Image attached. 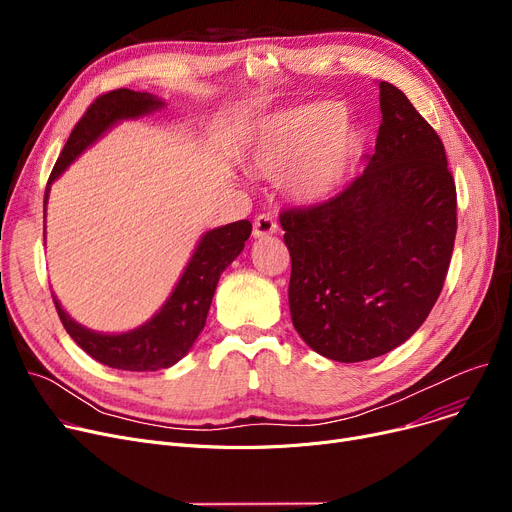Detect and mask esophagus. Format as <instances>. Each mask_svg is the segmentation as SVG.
<instances>
[{
	"label": "esophagus",
	"instance_id": "1",
	"mask_svg": "<svg viewBox=\"0 0 512 512\" xmlns=\"http://www.w3.org/2000/svg\"><path fill=\"white\" fill-rule=\"evenodd\" d=\"M277 231H279V225H277V221L273 217H270V215H260L254 221L252 235L256 239H262V237H268V235H275Z\"/></svg>",
	"mask_w": 512,
	"mask_h": 512
}]
</instances>
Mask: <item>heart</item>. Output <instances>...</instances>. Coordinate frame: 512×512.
I'll return each instance as SVG.
<instances>
[{"label":"heart","instance_id":"b5f03b06","mask_svg":"<svg viewBox=\"0 0 512 512\" xmlns=\"http://www.w3.org/2000/svg\"><path fill=\"white\" fill-rule=\"evenodd\" d=\"M364 138L345 122L337 103H310L281 111L262 128L246 163L250 175L285 177L304 204H324L353 182Z\"/></svg>","mask_w":512,"mask_h":512}]
</instances>
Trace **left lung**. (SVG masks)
<instances>
[{
	"label": "left lung",
	"instance_id": "1",
	"mask_svg": "<svg viewBox=\"0 0 512 512\" xmlns=\"http://www.w3.org/2000/svg\"><path fill=\"white\" fill-rule=\"evenodd\" d=\"M380 111L364 173L335 200L281 213L293 326L310 349L343 364L393 351L424 324L457 235L442 140L388 82Z\"/></svg>",
	"mask_w": 512,
	"mask_h": 512
}]
</instances>
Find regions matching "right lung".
I'll list each match as a JSON object with an SVG mask.
<instances>
[{"label": "right lung", "mask_w": 512, "mask_h": 512, "mask_svg": "<svg viewBox=\"0 0 512 512\" xmlns=\"http://www.w3.org/2000/svg\"><path fill=\"white\" fill-rule=\"evenodd\" d=\"M165 107V101L150 93L117 88L99 97L72 130L59 155L45 190V215L51 184L86 148L93 146L117 124L140 119ZM252 233L250 221H235L206 231L177 279L165 304L144 324L126 333H99L76 322L53 295L55 310L74 343L103 366L128 372H155L175 366L202 333L210 302L223 270L239 256Z\"/></svg>", "instance_id": "right-lung-1"}]
</instances>
